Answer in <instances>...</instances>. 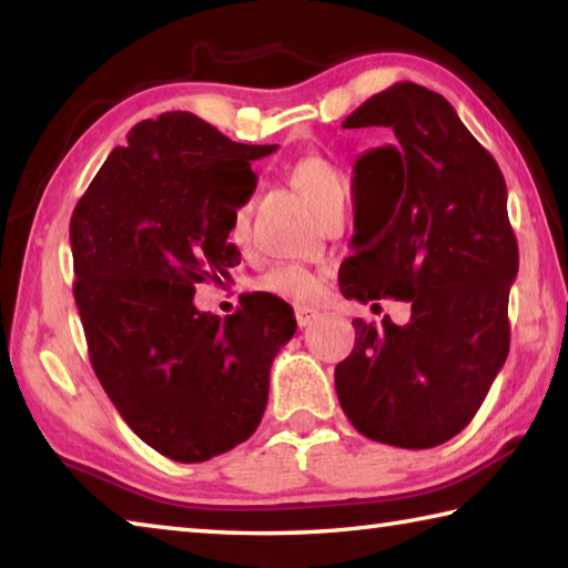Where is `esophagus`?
Returning a JSON list of instances; mask_svg holds the SVG:
<instances>
[{
  "instance_id": "1",
  "label": "esophagus",
  "mask_w": 568,
  "mask_h": 568,
  "mask_svg": "<svg viewBox=\"0 0 568 568\" xmlns=\"http://www.w3.org/2000/svg\"><path fill=\"white\" fill-rule=\"evenodd\" d=\"M315 318H318V311H315V307H307V305L295 307V321H297V325H301V328L311 325Z\"/></svg>"
}]
</instances>
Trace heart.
<instances>
[{"instance_id": "b5f03b06", "label": "heart", "mask_w": 568, "mask_h": 568, "mask_svg": "<svg viewBox=\"0 0 568 568\" xmlns=\"http://www.w3.org/2000/svg\"><path fill=\"white\" fill-rule=\"evenodd\" d=\"M287 180L291 185L301 192L315 213L321 217L328 215L331 210L343 207L345 197H348V187L345 180L333 165L331 160L321 155H307L293 162L287 168ZM247 227V207H237L233 215V233L243 235ZM261 291L271 293L275 297H285V301L307 303L315 301L321 293V281L313 271H307L303 265H275L261 277Z\"/></svg>"}]
</instances>
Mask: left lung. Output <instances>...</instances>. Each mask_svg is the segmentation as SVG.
Masks as SVG:
<instances>
[{
    "label": "left lung",
    "mask_w": 568,
    "mask_h": 568,
    "mask_svg": "<svg viewBox=\"0 0 568 568\" xmlns=\"http://www.w3.org/2000/svg\"><path fill=\"white\" fill-rule=\"evenodd\" d=\"M390 145L353 165V255L345 297H396L410 321L355 318V345L335 365L345 416L378 444L434 448L464 430L508 355V291L518 245L496 160L444 94L396 82L343 122Z\"/></svg>",
    "instance_id": "obj_1"
}]
</instances>
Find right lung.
<instances>
[{
    "instance_id": "right-lung-1",
    "label": "right lung",
    "mask_w": 568,
    "mask_h": 568,
    "mask_svg": "<svg viewBox=\"0 0 568 568\" xmlns=\"http://www.w3.org/2000/svg\"><path fill=\"white\" fill-rule=\"evenodd\" d=\"M243 145L192 112L134 124L70 220L74 301L92 368L124 423L158 454L203 464L255 434L293 307L253 293L220 321L195 283L240 263L233 215L255 190Z\"/></svg>"
}]
</instances>
